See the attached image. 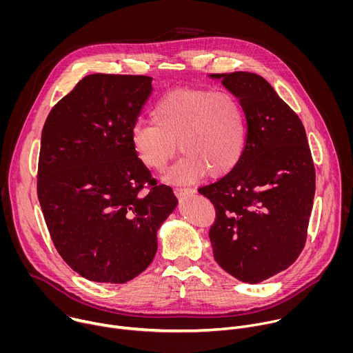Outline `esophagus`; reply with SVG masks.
<instances>
[{
  "instance_id": "34e87169",
  "label": "esophagus",
  "mask_w": 353,
  "mask_h": 353,
  "mask_svg": "<svg viewBox=\"0 0 353 353\" xmlns=\"http://www.w3.org/2000/svg\"><path fill=\"white\" fill-rule=\"evenodd\" d=\"M194 192H195V190L191 188V187H176V188H174V194H176L177 196H180V198L190 196V195H192Z\"/></svg>"
}]
</instances>
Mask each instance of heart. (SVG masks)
<instances>
[{"mask_svg": "<svg viewBox=\"0 0 353 353\" xmlns=\"http://www.w3.org/2000/svg\"><path fill=\"white\" fill-rule=\"evenodd\" d=\"M152 123H138L131 131L139 162L162 172L179 149L184 155L166 180L187 184L232 172L245 146V116L237 97L225 90L176 89L163 94L150 112Z\"/></svg>", "mask_w": 353, "mask_h": 353, "instance_id": "heart-1", "label": "heart"}]
</instances>
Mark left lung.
<instances>
[{"mask_svg": "<svg viewBox=\"0 0 353 353\" xmlns=\"http://www.w3.org/2000/svg\"><path fill=\"white\" fill-rule=\"evenodd\" d=\"M239 97L247 119L244 152L218 181L199 187L215 208L210 240L232 276L259 283L290 267L307 239L316 169L299 116L253 72L212 74Z\"/></svg>", "mask_w": 353, "mask_h": 353, "instance_id": "left-lung-1", "label": "left lung"}]
</instances>
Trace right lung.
<instances>
[{
	"instance_id": "add662e5",
	"label": "right lung",
	"mask_w": 353,
	"mask_h": 353,
	"mask_svg": "<svg viewBox=\"0 0 353 353\" xmlns=\"http://www.w3.org/2000/svg\"><path fill=\"white\" fill-rule=\"evenodd\" d=\"M150 82L88 75L50 110L41 131L37 196L48 233L61 259L93 282L124 283L146 270L157 232L177 204L131 142Z\"/></svg>"
}]
</instances>
